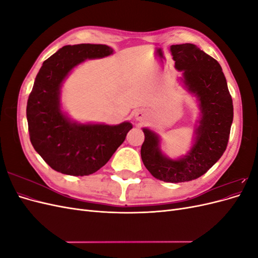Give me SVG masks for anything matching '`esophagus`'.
Masks as SVG:
<instances>
[{
  "label": "esophagus",
  "instance_id": "obj_1",
  "mask_svg": "<svg viewBox=\"0 0 258 258\" xmlns=\"http://www.w3.org/2000/svg\"><path fill=\"white\" fill-rule=\"evenodd\" d=\"M146 117V112L143 110H139L136 112V118L138 120H143Z\"/></svg>",
  "mask_w": 258,
  "mask_h": 258
}]
</instances>
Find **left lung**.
Listing matches in <instances>:
<instances>
[{
  "label": "left lung",
  "mask_w": 258,
  "mask_h": 258,
  "mask_svg": "<svg viewBox=\"0 0 258 258\" xmlns=\"http://www.w3.org/2000/svg\"><path fill=\"white\" fill-rule=\"evenodd\" d=\"M175 68L183 72L185 87L199 100L201 116L190 151L177 160L159 148V137L143 129L141 157L146 169L160 181L182 183L204 175L222 157L228 144L233 119L232 99L218 62L194 44L171 46Z\"/></svg>",
  "instance_id": "obj_1"
}]
</instances>
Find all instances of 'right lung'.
Wrapping results in <instances>:
<instances>
[{"label": "right lung", "mask_w": 258, "mask_h": 258, "mask_svg": "<svg viewBox=\"0 0 258 258\" xmlns=\"http://www.w3.org/2000/svg\"><path fill=\"white\" fill-rule=\"evenodd\" d=\"M113 49L101 44L67 45L44 61L27 103L30 141L57 172L84 176L97 172L126 139L132 124L71 121L60 110V88L71 70L86 59L103 58Z\"/></svg>", "instance_id": "add662e5"}]
</instances>
